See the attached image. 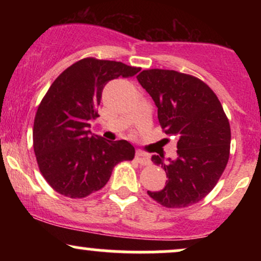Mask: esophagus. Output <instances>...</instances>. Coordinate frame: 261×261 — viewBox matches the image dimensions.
<instances>
[{"mask_svg": "<svg viewBox=\"0 0 261 261\" xmlns=\"http://www.w3.org/2000/svg\"><path fill=\"white\" fill-rule=\"evenodd\" d=\"M136 161L137 163H140L141 166H148L149 163H151V160H149L148 154L145 153V152L142 151H137L136 152Z\"/></svg>", "mask_w": 261, "mask_h": 261, "instance_id": "34e87169", "label": "esophagus"}]
</instances>
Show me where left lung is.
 <instances>
[{"label":"left lung","instance_id":"left-lung-1","mask_svg":"<svg viewBox=\"0 0 261 261\" xmlns=\"http://www.w3.org/2000/svg\"><path fill=\"white\" fill-rule=\"evenodd\" d=\"M137 81L157 106L163 133L178 139L176 160L152 155L168 180L162 190L147 194L168 208L194 205L216 187L228 163L230 126L222 104L191 74L151 68L139 73Z\"/></svg>","mask_w":261,"mask_h":261}]
</instances>
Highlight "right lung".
Wrapping results in <instances>:
<instances>
[{
    "label": "right lung",
    "mask_w": 261,
    "mask_h": 261,
    "mask_svg": "<svg viewBox=\"0 0 261 261\" xmlns=\"http://www.w3.org/2000/svg\"><path fill=\"white\" fill-rule=\"evenodd\" d=\"M140 67L86 58L67 67L39 104L33 126L38 167L56 193L82 199L104 188L114 167L133 161L135 148L125 140L92 136L101 92L110 80L133 77Z\"/></svg>",
    "instance_id": "obj_1"
}]
</instances>
